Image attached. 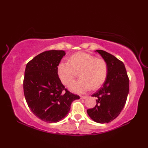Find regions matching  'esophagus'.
Masks as SVG:
<instances>
[{
    "mask_svg": "<svg viewBox=\"0 0 148 148\" xmlns=\"http://www.w3.org/2000/svg\"><path fill=\"white\" fill-rule=\"evenodd\" d=\"M87 98V96H81V99H86Z\"/></svg>",
    "mask_w": 148,
    "mask_h": 148,
    "instance_id": "esophagus-1",
    "label": "esophagus"
}]
</instances>
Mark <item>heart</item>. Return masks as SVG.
Here are the masks:
<instances>
[{
    "mask_svg": "<svg viewBox=\"0 0 148 148\" xmlns=\"http://www.w3.org/2000/svg\"><path fill=\"white\" fill-rule=\"evenodd\" d=\"M108 71V64L104 60L83 52L73 55L68 62H61L57 66L59 79L67 86L73 83L79 72L80 79L71 86L72 92L77 93H85L91 88L98 89L106 81Z\"/></svg>",
    "mask_w": 148,
    "mask_h": 148,
    "instance_id": "heart-1",
    "label": "heart"
}]
</instances>
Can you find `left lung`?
Segmentation results:
<instances>
[{
	"mask_svg": "<svg viewBox=\"0 0 148 148\" xmlns=\"http://www.w3.org/2000/svg\"><path fill=\"white\" fill-rule=\"evenodd\" d=\"M108 64V76L103 86L92 95L97 104L87 110L90 118L99 123L112 121L120 114L129 92V79L125 65L114 56L103 50H96Z\"/></svg>",
	"mask_w": 148,
	"mask_h": 148,
	"instance_id": "1",
	"label": "left lung"
}]
</instances>
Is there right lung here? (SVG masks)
Wrapping results in <instances>:
<instances>
[{
    "mask_svg": "<svg viewBox=\"0 0 148 148\" xmlns=\"http://www.w3.org/2000/svg\"><path fill=\"white\" fill-rule=\"evenodd\" d=\"M65 55L63 50L41 53L28 63L25 71L23 91L28 106L47 123L64 119L72 102L79 99L65 88L58 76L57 66Z\"/></svg>",
    "mask_w": 148,
    "mask_h": 148,
    "instance_id": "obj_1",
    "label": "right lung"
}]
</instances>
